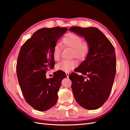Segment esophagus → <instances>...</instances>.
<instances>
[{
  "label": "esophagus",
  "mask_w": 130,
  "mask_h": 130,
  "mask_svg": "<svg viewBox=\"0 0 130 130\" xmlns=\"http://www.w3.org/2000/svg\"><path fill=\"white\" fill-rule=\"evenodd\" d=\"M66 77H69L70 74H69V73H68V72H66Z\"/></svg>",
  "instance_id": "obj_1"
}]
</instances>
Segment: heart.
Wrapping results in <instances>:
<instances>
[{"instance_id":"heart-1","label":"heart","mask_w":130,"mask_h":130,"mask_svg":"<svg viewBox=\"0 0 130 130\" xmlns=\"http://www.w3.org/2000/svg\"><path fill=\"white\" fill-rule=\"evenodd\" d=\"M62 45L65 47L72 49V57H74L79 60H84L89 54L90 46L86 41L82 42V38L76 35L69 33L64 37L62 40ZM61 47L59 45H56L53 50V59L58 61L60 59ZM76 60H62L57 65L58 70L69 72L77 66Z\"/></svg>"}]
</instances>
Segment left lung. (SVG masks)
Here are the masks:
<instances>
[{
    "label": "left lung",
    "mask_w": 130,
    "mask_h": 130,
    "mask_svg": "<svg viewBox=\"0 0 130 130\" xmlns=\"http://www.w3.org/2000/svg\"><path fill=\"white\" fill-rule=\"evenodd\" d=\"M69 31L84 38L90 46L85 60L74 69L83 76L73 72L69 76L74 97L83 108L96 110L105 103L112 90L116 72L115 48L96 27L73 26Z\"/></svg>",
    "instance_id": "left-lung-1"
}]
</instances>
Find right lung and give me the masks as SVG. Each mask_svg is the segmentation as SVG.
<instances>
[{
	"label": "right lung",
	"instance_id": "add662e5",
	"mask_svg": "<svg viewBox=\"0 0 130 130\" xmlns=\"http://www.w3.org/2000/svg\"><path fill=\"white\" fill-rule=\"evenodd\" d=\"M67 30L58 26L39 29L20 48L17 63L19 84L26 101L38 111H46L56 104L61 81L66 77L60 70L50 79L46 73L53 68V48Z\"/></svg>",
	"mask_w": 130,
	"mask_h": 130
}]
</instances>
